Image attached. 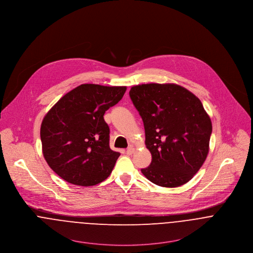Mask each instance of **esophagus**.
<instances>
[{
    "mask_svg": "<svg viewBox=\"0 0 253 253\" xmlns=\"http://www.w3.org/2000/svg\"><path fill=\"white\" fill-rule=\"evenodd\" d=\"M134 149L133 148V147H132V146H130V147H129V148L127 149V150H126V154H127V155H129V156H130V155H132V154H133V153H134Z\"/></svg>",
    "mask_w": 253,
    "mask_h": 253,
    "instance_id": "1",
    "label": "esophagus"
}]
</instances>
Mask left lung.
<instances>
[{
  "label": "left lung",
  "instance_id": "1",
  "mask_svg": "<svg viewBox=\"0 0 253 253\" xmlns=\"http://www.w3.org/2000/svg\"><path fill=\"white\" fill-rule=\"evenodd\" d=\"M141 117L152 162L142 174L163 187L193 178L209 151L212 123L201 100L177 84H141L130 89Z\"/></svg>",
  "mask_w": 253,
  "mask_h": 253
}]
</instances>
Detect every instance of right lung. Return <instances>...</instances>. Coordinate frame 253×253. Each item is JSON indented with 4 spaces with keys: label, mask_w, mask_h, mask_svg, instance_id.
<instances>
[{
    "label": "right lung",
    "mask_w": 253,
    "mask_h": 253,
    "mask_svg": "<svg viewBox=\"0 0 253 253\" xmlns=\"http://www.w3.org/2000/svg\"><path fill=\"white\" fill-rule=\"evenodd\" d=\"M126 87L82 84L61 97L41 124L42 150L48 166L80 186L102 182L120 153L110 148L105 112L123 97Z\"/></svg>",
    "instance_id": "obj_1"
}]
</instances>
